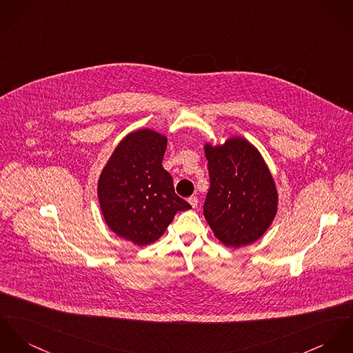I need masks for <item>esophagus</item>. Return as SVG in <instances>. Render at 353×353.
Listing matches in <instances>:
<instances>
[{
  "label": "esophagus",
  "mask_w": 353,
  "mask_h": 353,
  "mask_svg": "<svg viewBox=\"0 0 353 353\" xmlns=\"http://www.w3.org/2000/svg\"><path fill=\"white\" fill-rule=\"evenodd\" d=\"M188 201H190L192 208H196L197 204H199V199H197L196 196H190V199H188Z\"/></svg>",
  "instance_id": "1"
}]
</instances>
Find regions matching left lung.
Listing matches in <instances>:
<instances>
[{
	"instance_id": "obj_1",
	"label": "left lung",
	"mask_w": 353,
	"mask_h": 353,
	"mask_svg": "<svg viewBox=\"0 0 353 353\" xmlns=\"http://www.w3.org/2000/svg\"><path fill=\"white\" fill-rule=\"evenodd\" d=\"M210 190L204 216L217 239L228 247L258 241L276 214L278 192L258 149L242 137L223 145L205 143Z\"/></svg>"
}]
</instances>
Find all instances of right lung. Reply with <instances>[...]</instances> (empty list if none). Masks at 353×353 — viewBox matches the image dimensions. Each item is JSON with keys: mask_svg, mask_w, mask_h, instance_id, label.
Instances as JSON below:
<instances>
[{"mask_svg": "<svg viewBox=\"0 0 353 353\" xmlns=\"http://www.w3.org/2000/svg\"><path fill=\"white\" fill-rule=\"evenodd\" d=\"M166 137L139 129L125 137L105 165L98 197L110 230L137 245L156 242L179 211L190 205L174 193L163 168Z\"/></svg>", "mask_w": 353, "mask_h": 353, "instance_id": "right-lung-1", "label": "right lung"}]
</instances>
